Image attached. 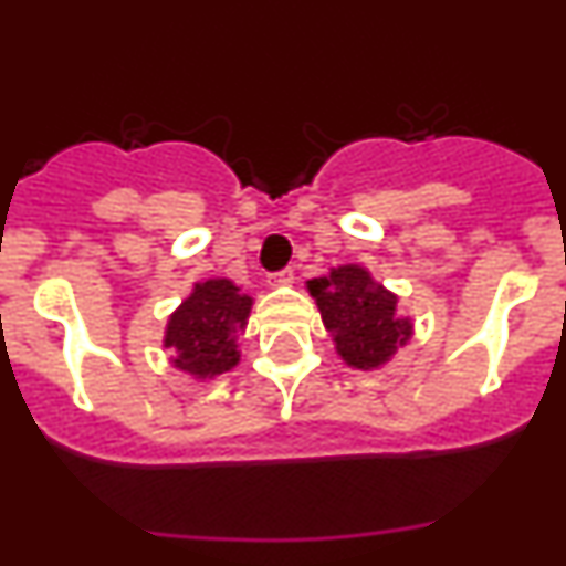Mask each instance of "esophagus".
Returning <instances> with one entry per match:
<instances>
[{"instance_id":"34e87169","label":"esophagus","mask_w":566,"mask_h":566,"mask_svg":"<svg viewBox=\"0 0 566 566\" xmlns=\"http://www.w3.org/2000/svg\"><path fill=\"white\" fill-rule=\"evenodd\" d=\"M293 268H284V271H276V273H271V276H268V282L271 284H290L293 282Z\"/></svg>"}]
</instances>
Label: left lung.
I'll use <instances>...</instances> for the list:
<instances>
[{
	"instance_id": "obj_1",
	"label": "left lung",
	"mask_w": 566,
	"mask_h": 566,
	"mask_svg": "<svg viewBox=\"0 0 566 566\" xmlns=\"http://www.w3.org/2000/svg\"><path fill=\"white\" fill-rule=\"evenodd\" d=\"M310 293L317 298L325 328L334 334L336 350L350 367H380L410 339L408 319L394 315L397 295L375 284L364 268H334L331 276L312 279Z\"/></svg>"
}]
</instances>
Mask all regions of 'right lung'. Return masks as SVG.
I'll return each mask as SVG.
<instances>
[{"mask_svg": "<svg viewBox=\"0 0 566 566\" xmlns=\"http://www.w3.org/2000/svg\"><path fill=\"white\" fill-rule=\"evenodd\" d=\"M249 310V295L227 279L197 284L167 325L164 345L175 350V367L197 378H213L235 367V342Z\"/></svg>", "mask_w": 566, "mask_h": 566, "instance_id": "1", "label": "right lung"}]
</instances>
